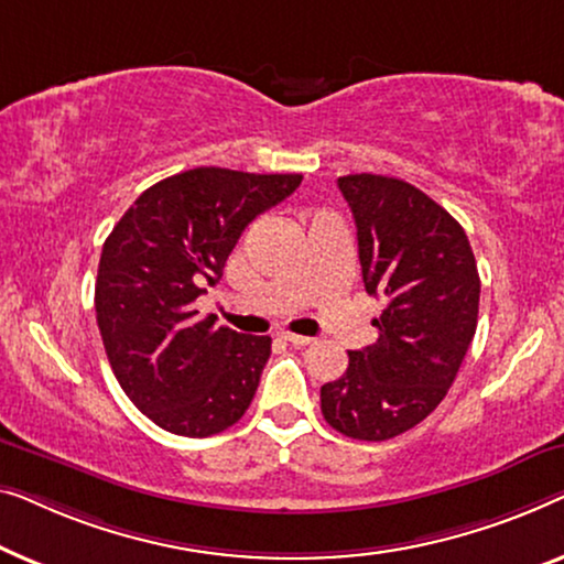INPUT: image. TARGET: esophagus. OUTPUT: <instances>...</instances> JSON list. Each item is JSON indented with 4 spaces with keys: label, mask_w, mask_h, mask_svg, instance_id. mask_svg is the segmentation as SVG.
I'll list each match as a JSON object with an SVG mask.
<instances>
[{
    "label": "esophagus",
    "mask_w": 564,
    "mask_h": 564,
    "mask_svg": "<svg viewBox=\"0 0 564 564\" xmlns=\"http://www.w3.org/2000/svg\"><path fill=\"white\" fill-rule=\"evenodd\" d=\"M279 337L283 339V343H289V345H293V347H306V345H312V337L293 335V332H281Z\"/></svg>",
    "instance_id": "34e87169"
}]
</instances>
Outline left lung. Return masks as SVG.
Returning <instances> with one entry per match:
<instances>
[{"mask_svg": "<svg viewBox=\"0 0 564 564\" xmlns=\"http://www.w3.org/2000/svg\"><path fill=\"white\" fill-rule=\"evenodd\" d=\"M358 227L365 291L386 301L378 339L322 386V414L352 440L383 442L424 422L447 395L478 327L480 279L465 229L401 178L337 181Z\"/></svg>", "mask_w": 564, "mask_h": 564, "instance_id": "left-lung-1", "label": "left lung"}]
</instances>
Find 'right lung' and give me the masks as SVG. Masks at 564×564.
I'll return each mask as SVG.
<instances>
[{"instance_id": "right-lung-1", "label": "right lung", "mask_w": 564, "mask_h": 564, "mask_svg": "<svg viewBox=\"0 0 564 564\" xmlns=\"http://www.w3.org/2000/svg\"><path fill=\"white\" fill-rule=\"evenodd\" d=\"M301 178L202 165L142 192L107 237L94 289L101 343L127 399L161 430L212 437L248 411L271 337L199 319L194 301Z\"/></svg>"}]
</instances>
